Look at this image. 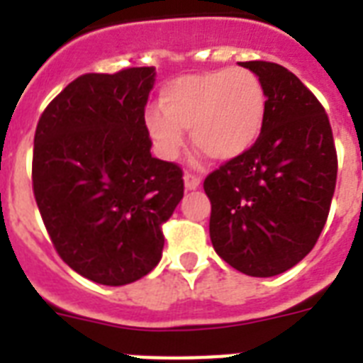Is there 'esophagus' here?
<instances>
[{
	"mask_svg": "<svg viewBox=\"0 0 363 363\" xmlns=\"http://www.w3.org/2000/svg\"><path fill=\"white\" fill-rule=\"evenodd\" d=\"M201 184V179H199V175H196V173H184V186H186V190H196V188Z\"/></svg>",
	"mask_w": 363,
	"mask_h": 363,
	"instance_id": "34e87169",
	"label": "esophagus"
}]
</instances>
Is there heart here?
I'll return each instance as SVG.
<instances>
[{"mask_svg":"<svg viewBox=\"0 0 363 363\" xmlns=\"http://www.w3.org/2000/svg\"><path fill=\"white\" fill-rule=\"evenodd\" d=\"M267 99L262 82L248 69H215L177 77L162 88L160 109L147 115L154 143L165 158L184 147L182 130L213 160L245 154L262 135Z\"/></svg>","mask_w":363,"mask_h":363,"instance_id":"b5f03b06","label":"heart"}]
</instances>
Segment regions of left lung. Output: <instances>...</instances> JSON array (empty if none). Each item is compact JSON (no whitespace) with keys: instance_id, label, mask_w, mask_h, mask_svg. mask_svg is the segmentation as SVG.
<instances>
[{"instance_id":"left-lung-1","label":"left lung","mask_w":363,"mask_h":363,"mask_svg":"<svg viewBox=\"0 0 363 363\" xmlns=\"http://www.w3.org/2000/svg\"><path fill=\"white\" fill-rule=\"evenodd\" d=\"M256 73L267 113L247 152L207 175L209 233L216 254L250 277L301 262L320 238L337 181L332 125L316 96L273 62H239Z\"/></svg>"}]
</instances>
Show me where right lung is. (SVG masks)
<instances>
[{
    "label": "right lung",
    "mask_w": 363,
    "mask_h": 363,
    "mask_svg": "<svg viewBox=\"0 0 363 363\" xmlns=\"http://www.w3.org/2000/svg\"><path fill=\"white\" fill-rule=\"evenodd\" d=\"M154 67L86 73L43 111L33 139V196L56 252L107 286L158 265L162 226L184 196L181 165L152 158L145 105Z\"/></svg>",
    "instance_id": "obj_1"
}]
</instances>
